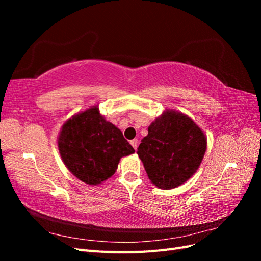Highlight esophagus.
I'll use <instances>...</instances> for the list:
<instances>
[{"label": "esophagus", "instance_id": "esophagus-1", "mask_svg": "<svg viewBox=\"0 0 261 261\" xmlns=\"http://www.w3.org/2000/svg\"><path fill=\"white\" fill-rule=\"evenodd\" d=\"M130 145H132V147L134 148V149H137V145H138V140L137 139H133V140H130Z\"/></svg>", "mask_w": 261, "mask_h": 261}]
</instances>
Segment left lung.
Returning a JSON list of instances; mask_svg holds the SVG:
<instances>
[{
    "instance_id": "8db88e82",
    "label": "left lung",
    "mask_w": 261,
    "mask_h": 261,
    "mask_svg": "<svg viewBox=\"0 0 261 261\" xmlns=\"http://www.w3.org/2000/svg\"><path fill=\"white\" fill-rule=\"evenodd\" d=\"M206 149V137L192 118L167 111L149 126L137 154L150 180L159 188L170 189L194 174Z\"/></svg>"
}]
</instances>
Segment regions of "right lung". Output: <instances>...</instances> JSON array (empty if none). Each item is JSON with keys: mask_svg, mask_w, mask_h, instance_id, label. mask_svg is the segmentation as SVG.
Listing matches in <instances>:
<instances>
[{"mask_svg": "<svg viewBox=\"0 0 261 261\" xmlns=\"http://www.w3.org/2000/svg\"><path fill=\"white\" fill-rule=\"evenodd\" d=\"M59 150L67 169L89 185L111 177L121 158L135 152L122 132L107 122L97 107L64 124L59 136Z\"/></svg>", "mask_w": 261, "mask_h": 261, "instance_id": "add662e5", "label": "right lung"}]
</instances>
